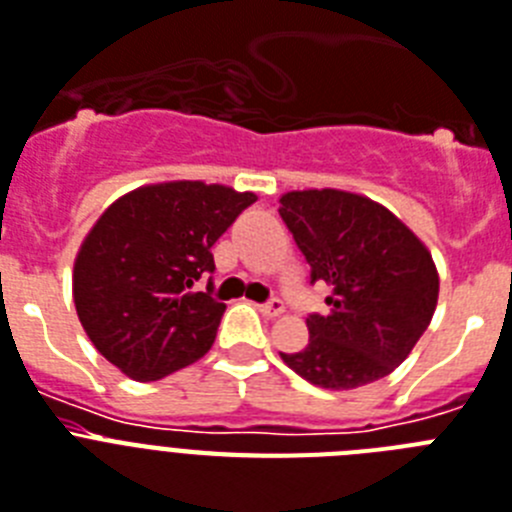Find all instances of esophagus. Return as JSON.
<instances>
[{
  "label": "esophagus",
  "mask_w": 512,
  "mask_h": 512,
  "mask_svg": "<svg viewBox=\"0 0 512 512\" xmlns=\"http://www.w3.org/2000/svg\"><path fill=\"white\" fill-rule=\"evenodd\" d=\"M257 310H260L265 318H278V315L284 313V302H281V299H270L265 305H257Z\"/></svg>",
  "instance_id": "34e87169"
}]
</instances>
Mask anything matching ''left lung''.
Masks as SVG:
<instances>
[{
  "mask_svg": "<svg viewBox=\"0 0 512 512\" xmlns=\"http://www.w3.org/2000/svg\"><path fill=\"white\" fill-rule=\"evenodd\" d=\"M278 213L326 281L328 315L307 318V347L281 352L310 384L347 392L389 376L434 318L439 273L429 247L392 210L342 189L281 194Z\"/></svg>",
  "mask_w": 512,
  "mask_h": 512,
  "instance_id": "1",
  "label": "left lung"
}]
</instances>
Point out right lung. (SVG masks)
<instances>
[{
  "mask_svg": "<svg viewBox=\"0 0 512 512\" xmlns=\"http://www.w3.org/2000/svg\"><path fill=\"white\" fill-rule=\"evenodd\" d=\"M255 199L205 181H162L115 199L73 263L78 321L99 355L134 381L197 363L226 305L194 284L213 273L210 249Z\"/></svg>",
  "mask_w": 512,
  "mask_h": 512,
  "instance_id": "right-lung-1",
  "label": "right lung"
}]
</instances>
